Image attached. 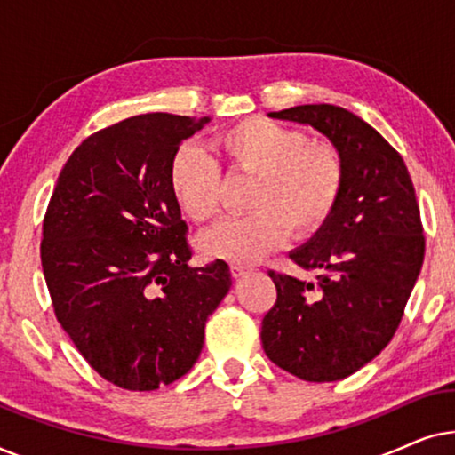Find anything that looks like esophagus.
Masks as SVG:
<instances>
[{
    "instance_id": "obj_1",
    "label": "esophagus",
    "mask_w": 455,
    "mask_h": 455,
    "mask_svg": "<svg viewBox=\"0 0 455 455\" xmlns=\"http://www.w3.org/2000/svg\"><path fill=\"white\" fill-rule=\"evenodd\" d=\"M229 271H232L234 277H242V275H244V273L251 271V267L240 265V263H232V267H229Z\"/></svg>"
}]
</instances>
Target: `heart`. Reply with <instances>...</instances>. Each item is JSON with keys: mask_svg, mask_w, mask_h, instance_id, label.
Wrapping results in <instances>:
<instances>
[{"mask_svg": "<svg viewBox=\"0 0 455 455\" xmlns=\"http://www.w3.org/2000/svg\"><path fill=\"white\" fill-rule=\"evenodd\" d=\"M213 145L228 172L254 178L248 192L251 215L228 220L201 235V251L211 259L254 263L282 244L313 238L331 221L346 186V164L329 140H308L298 128L267 117H248L221 134ZM167 182L178 207L196 223L221 211L220 165L192 145L172 155Z\"/></svg>", "mask_w": 455, "mask_h": 455, "instance_id": "1", "label": "heart"}]
</instances>
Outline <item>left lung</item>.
Listing matches in <instances>:
<instances>
[{
    "instance_id": "1",
    "label": "left lung",
    "mask_w": 455,
    "mask_h": 455,
    "mask_svg": "<svg viewBox=\"0 0 455 455\" xmlns=\"http://www.w3.org/2000/svg\"><path fill=\"white\" fill-rule=\"evenodd\" d=\"M310 124L339 148L346 186L331 221L290 259L313 282L269 269L275 304L260 323L273 364L329 383L371 363L394 338L425 259V229L402 155L352 111L298 105L269 114Z\"/></svg>"
}]
</instances>
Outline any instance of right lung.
Listing matches in <instances>:
<instances>
[{
	"mask_svg": "<svg viewBox=\"0 0 455 455\" xmlns=\"http://www.w3.org/2000/svg\"><path fill=\"white\" fill-rule=\"evenodd\" d=\"M209 122L134 116L91 134L60 172L43 217L53 313L105 381L153 391L184 377L232 285L226 260L190 267L188 226L167 167Z\"/></svg>",
	"mask_w": 455,
	"mask_h": 455,
	"instance_id": "1",
	"label": "right lung"
}]
</instances>
